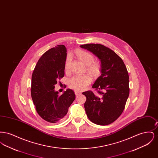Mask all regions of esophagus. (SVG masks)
I'll list each match as a JSON object with an SVG mask.
<instances>
[{"label":"esophagus","instance_id":"esophagus-1","mask_svg":"<svg viewBox=\"0 0 158 158\" xmlns=\"http://www.w3.org/2000/svg\"><path fill=\"white\" fill-rule=\"evenodd\" d=\"M75 95L76 96H77V95H80V94H81V92L77 91V90H75Z\"/></svg>","mask_w":158,"mask_h":158}]
</instances>
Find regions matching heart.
Masks as SVG:
<instances>
[{"mask_svg": "<svg viewBox=\"0 0 158 158\" xmlns=\"http://www.w3.org/2000/svg\"><path fill=\"white\" fill-rule=\"evenodd\" d=\"M76 55L79 60L87 66V71L92 75L97 76L101 73V66L96 63H93L94 60V56L86 51L78 50L76 52ZM71 61V56L68 55L65 61V70L68 71ZM92 77L88 75L75 76L69 80V86L76 90H82L91 82Z\"/></svg>", "mask_w": 158, "mask_h": 158, "instance_id": "b5f03b06", "label": "heart"}]
</instances>
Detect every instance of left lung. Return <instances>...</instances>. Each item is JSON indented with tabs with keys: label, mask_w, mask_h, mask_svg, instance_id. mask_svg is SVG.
<instances>
[{
	"label": "left lung",
	"mask_w": 158,
	"mask_h": 158,
	"mask_svg": "<svg viewBox=\"0 0 158 158\" xmlns=\"http://www.w3.org/2000/svg\"><path fill=\"white\" fill-rule=\"evenodd\" d=\"M100 60L101 73L92 85L98 95L92 91L83 92L86 97L84 107L92 123L101 126L116 120L123 113L129 95V76L120 57L112 50L98 44L80 45Z\"/></svg>",
	"instance_id": "1"
}]
</instances>
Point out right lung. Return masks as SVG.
Listing matches in <instances>:
<instances>
[{
	"label": "right lung",
	"instance_id": "obj_1",
	"mask_svg": "<svg viewBox=\"0 0 158 158\" xmlns=\"http://www.w3.org/2000/svg\"><path fill=\"white\" fill-rule=\"evenodd\" d=\"M67 50L58 45L47 51L38 61L31 78V97L39 115L55 123L67 114L75 99L74 91L67 89L61 95L54 89L58 79L64 76Z\"/></svg>",
	"mask_w": 158,
	"mask_h": 158
}]
</instances>
